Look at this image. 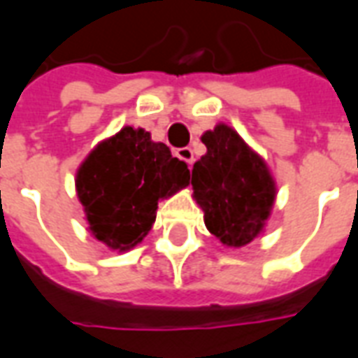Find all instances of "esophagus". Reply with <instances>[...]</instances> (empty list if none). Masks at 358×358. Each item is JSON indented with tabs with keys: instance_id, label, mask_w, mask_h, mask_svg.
<instances>
[{
	"instance_id": "obj_1",
	"label": "esophagus",
	"mask_w": 358,
	"mask_h": 358,
	"mask_svg": "<svg viewBox=\"0 0 358 358\" xmlns=\"http://www.w3.org/2000/svg\"><path fill=\"white\" fill-rule=\"evenodd\" d=\"M176 155H178V157L182 159V161H186V163L189 166H192L193 161H195V159H193L192 148H178V150H176Z\"/></svg>"
}]
</instances>
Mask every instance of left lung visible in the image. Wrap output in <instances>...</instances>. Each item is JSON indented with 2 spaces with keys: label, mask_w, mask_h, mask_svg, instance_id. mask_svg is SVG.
<instances>
[{
  "label": "left lung",
  "mask_w": 358,
  "mask_h": 358,
  "mask_svg": "<svg viewBox=\"0 0 358 358\" xmlns=\"http://www.w3.org/2000/svg\"><path fill=\"white\" fill-rule=\"evenodd\" d=\"M206 153L193 165V197L205 213V226L226 246L248 245L266 227L277 186L266 161L231 127L203 136Z\"/></svg>",
  "instance_id": "obj_1"
}]
</instances>
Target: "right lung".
I'll use <instances>...</instances> for the list:
<instances>
[{
	"label": "right lung",
	"instance_id": "add662e5",
	"mask_svg": "<svg viewBox=\"0 0 358 358\" xmlns=\"http://www.w3.org/2000/svg\"><path fill=\"white\" fill-rule=\"evenodd\" d=\"M189 184V169L144 129L125 127L92 150L76 176L89 231L125 252L152 229L161 199Z\"/></svg>",
	"mask_w": 358,
	"mask_h": 358
}]
</instances>
